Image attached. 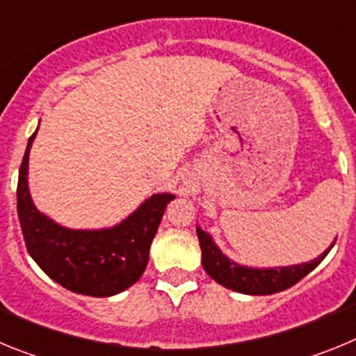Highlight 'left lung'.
Segmentation results:
<instances>
[{
  "instance_id": "8db88e82",
  "label": "left lung",
  "mask_w": 356,
  "mask_h": 356,
  "mask_svg": "<svg viewBox=\"0 0 356 356\" xmlns=\"http://www.w3.org/2000/svg\"><path fill=\"white\" fill-rule=\"evenodd\" d=\"M196 234L201 246V264H203V269L209 273V276H212L217 284L229 289V291L250 296L275 294V292L292 287L301 278H305L308 273L314 271L335 244V241H333L317 259L310 260V262L292 264V266L253 267L237 264L235 260L226 257L221 248L216 244L212 235L205 232L200 225L196 226Z\"/></svg>"
}]
</instances>
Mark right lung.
<instances>
[{"label": "right lung", "mask_w": 356, "mask_h": 356, "mask_svg": "<svg viewBox=\"0 0 356 356\" xmlns=\"http://www.w3.org/2000/svg\"><path fill=\"white\" fill-rule=\"evenodd\" d=\"M39 130V128H37ZM28 139L17 181V216L28 253L53 282L78 294L108 298L143 276L163 210L175 194L156 193L106 228H67L35 207L28 185Z\"/></svg>", "instance_id": "right-lung-1"}]
</instances>
